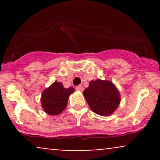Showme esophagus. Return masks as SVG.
<instances>
[{
	"label": "esophagus",
	"mask_w": 160,
	"mask_h": 160,
	"mask_svg": "<svg viewBox=\"0 0 160 160\" xmlns=\"http://www.w3.org/2000/svg\"><path fill=\"white\" fill-rule=\"evenodd\" d=\"M76 89L78 91H80V92H82L83 91V86H81V85H80V86H78L76 87Z\"/></svg>",
	"instance_id": "obj_1"
}]
</instances>
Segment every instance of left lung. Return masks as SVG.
<instances>
[{
    "label": "left lung",
    "mask_w": 160,
    "mask_h": 160,
    "mask_svg": "<svg viewBox=\"0 0 160 160\" xmlns=\"http://www.w3.org/2000/svg\"><path fill=\"white\" fill-rule=\"evenodd\" d=\"M83 95L92 111L100 116L112 114L120 102L118 89L109 80H91Z\"/></svg>",
    "instance_id": "left-lung-1"
}]
</instances>
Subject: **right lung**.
Wrapping results in <instances>:
<instances>
[{
	"label": "right lung",
	"mask_w": 160,
	"mask_h": 160,
	"mask_svg": "<svg viewBox=\"0 0 160 160\" xmlns=\"http://www.w3.org/2000/svg\"><path fill=\"white\" fill-rule=\"evenodd\" d=\"M74 92L73 87L65 88L61 82L55 81L41 95V105L49 115H58L65 109L69 95Z\"/></svg>",
	"instance_id": "right-lung-1"
}]
</instances>
